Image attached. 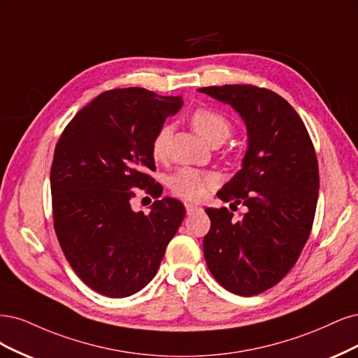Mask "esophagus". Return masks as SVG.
Returning a JSON list of instances; mask_svg holds the SVG:
<instances>
[{
  "label": "esophagus",
  "mask_w": 358,
  "mask_h": 358,
  "mask_svg": "<svg viewBox=\"0 0 358 358\" xmlns=\"http://www.w3.org/2000/svg\"><path fill=\"white\" fill-rule=\"evenodd\" d=\"M202 208L198 205H193V203H186V213L187 215H194L196 213H199Z\"/></svg>",
  "instance_id": "obj_1"
}]
</instances>
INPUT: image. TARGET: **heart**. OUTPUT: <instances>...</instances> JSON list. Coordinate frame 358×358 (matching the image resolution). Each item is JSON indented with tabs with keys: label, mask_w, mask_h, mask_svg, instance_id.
Here are the masks:
<instances>
[{
	"label": "heart",
	"mask_w": 358,
	"mask_h": 358,
	"mask_svg": "<svg viewBox=\"0 0 358 358\" xmlns=\"http://www.w3.org/2000/svg\"><path fill=\"white\" fill-rule=\"evenodd\" d=\"M192 128L198 132L205 141L210 144L224 143L232 132V123L224 114L211 108H196L190 114ZM172 128L169 124L160 126L155 134L152 141V155L156 160L164 159L168 153V147L171 141ZM217 184L214 176L199 169L182 168L177 171L174 176L168 180V186L171 192L178 198L190 202H198L203 199Z\"/></svg>",
	"instance_id": "heart-1"
}]
</instances>
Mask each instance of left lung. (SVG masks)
Here are the masks:
<instances>
[{"mask_svg":"<svg viewBox=\"0 0 358 358\" xmlns=\"http://www.w3.org/2000/svg\"><path fill=\"white\" fill-rule=\"evenodd\" d=\"M198 90L232 106L248 135L242 168L217 193L230 205L247 206V213L236 220L227 208L205 210L211 220L205 262L226 290L255 296L284 278L309 238L320 189L315 148L296 110L269 89Z\"/></svg>","mask_w":358,"mask_h":358,"instance_id":"obj_1","label":"left lung"}]
</instances>
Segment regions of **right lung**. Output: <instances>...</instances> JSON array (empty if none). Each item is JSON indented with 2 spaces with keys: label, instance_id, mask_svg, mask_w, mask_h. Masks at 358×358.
<instances>
[{
  "label": "right lung",
  "instance_id": "right-lung-1",
  "mask_svg": "<svg viewBox=\"0 0 358 358\" xmlns=\"http://www.w3.org/2000/svg\"><path fill=\"white\" fill-rule=\"evenodd\" d=\"M180 96L143 87L98 95L66 124L50 169L53 224L78 278L108 297L144 288L162 262L186 210L174 198L155 201L145 215L131 208L134 189L159 198L152 141Z\"/></svg>",
  "mask_w": 358,
  "mask_h": 358
}]
</instances>
